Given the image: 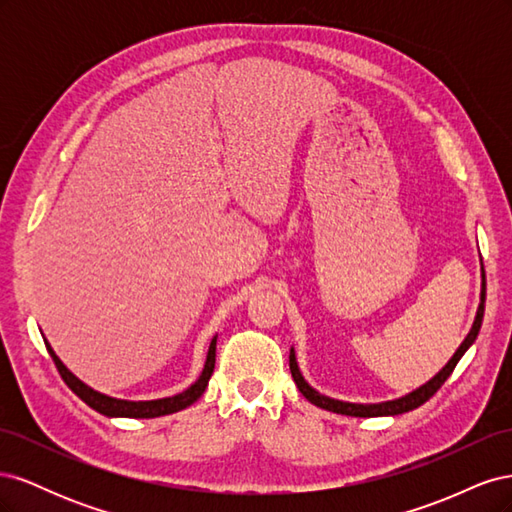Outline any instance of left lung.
<instances>
[{"label":"left lung","instance_id":"obj_1","mask_svg":"<svg viewBox=\"0 0 512 512\" xmlns=\"http://www.w3.org/2000/svg\"><path fill=\"white\" fill-rule=\"evenodd\" d=\"M485 269H483V284H480V305H478V312H476V318H474V324L472 329L468 333V337L463 339V344L457 348V352L453 354V359L448 361L440 374L433 376L427 384H423L421 389L412 391L410 395L406 397H399V399H393V401H384V404H348V401H339V399H331L327 395H320L318 391H314L312 386H309L301 371H299V365H297V359H294V350H290V374L294 378V382H297V389L303 393V397L307 401H312L314 406L322 408V410H329V412H337V414H346V416H395V414H404V412H410L418 406H423L425 401L429 397H433L438 393L440 386L448 380V376L453 374V369L457 367L459 359L463 354H466V350L474 344V339L478 337V331H480V324H483V314H485Z\"/></svg>","mask_w":512,"mask_h":512}]
</instances>
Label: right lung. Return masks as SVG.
<instances>
[{
	"label": "right lung",
	"mask_w": 512,
	"mask_h": 512,
	"mask_svg": "<svg viewBox=\"0 0 512 512\" xmlns=\"http://www.w3.org/2000/svg\"><path fill=\"white\" fill-rule=\"evenodd\" d=\"M215 342H218V337L211 339V346L207 352V361H205V369L200 378L190 386V389H185L183 393L175 395V397H164V399H153V401H126V399H115V397H108L102 395L94 389H89L87 384H83L79 378H76L72 371H68V367L59 361V356L53 352V348L46 344V350L53 356L55 367L59 371V376L64 378V382L70 386V389L79 395L89 408H94L96 412L104 414V416H126V418H153V416H164V414H173L179 412L183 408L192 406L194 401L205 393L209 378L213 374V367H215Z\"/></svg>",
	"instance_id": "add662e5"
}]
</instances>
